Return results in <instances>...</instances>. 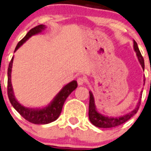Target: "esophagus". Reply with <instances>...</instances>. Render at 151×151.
<instances>
[{
  "label": "esophagus",
  "mask_w": 151,
  "mask_h": 151,
  "mask_svg": "<svg viewBox=\"0 0 151 151\" xmlns=\"http://www.w3.org/2000/svg\"><path fill=\"white\" fill-rule=\"evenodd\" d=\"M85 83V79L84 77H79L77 79V83H78L79 86H83Z\"/></svg>",
  "instance_id": "esophagus-1"
}]
</instances>
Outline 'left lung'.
Returning <instances> with one entry per match:
<instances>
[{
  "label": "left lung",
  "mask_w": 151,
  "mask_h": 151,
  "mask_svg": "<svg viewBox=\"0 0 151 151\" xmlns=\"http://www.w3.org/2000/svg\"><path fill=\"white\" fill-rule=\"evenodd\" d=\"M133 48H134V50L136 51V56H137L139 63L142 65V69L145 70V62H144V59L142 57V54H141L139 47H138L137 43H136L135 40H133ZM143 81L144 85H145V77H144ZM142 91L140 93L141 96L139 100V102L137 103V105H136V108L133 110L130 111L129 113H127L126 115H121L119 117H109L100 113L97 110L94 95H93L92 92L90 91L89 107H88V118H89V121L93 125H95V127H98L100 128H112L115 127H118L119 125L125 123L129 119H130L133 115H136V112L139 110V106H140L141 103V98H142Z\"/></svg>",
  "instance_id": "1"
}]
</instances>
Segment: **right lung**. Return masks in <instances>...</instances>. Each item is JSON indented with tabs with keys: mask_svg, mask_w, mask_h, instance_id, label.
I'll list each match as a JSON object with an SVG mask.
<instances>
[{
	"mask_svg": "<svg viewBox=\"0 0 151 151\" xmlns=\"http://www.w3.org/2000/svg\"><path fill=\"white\" fill-rule=\"evenodd\" d=\"M45 25L40 24L32 28L27 33L26 36L18 42L16 47L15 49V52L18 50L21 46L29 39L31 36L34 35L41 33L44 29H45ZM12 63H13V56L9 63V68H8V83H7V92L9 101L12 105L15 110L20 114L23 118H24L27 121L35 124H47L56 121L60 116V113L63 109V104L67 99L69 95L73 91L77 88V83L76 80H73L71 82L68 83L63 88L59 91V93L53 98V99L50 101V104L45 107L42 108H29L24 106L23 105L18 102L15 98L13 92L12 83H11V74H12Z\"/></svg>",
	"mask_w": 151,
	"mask_h": 151,
	"instance_id": "1",
	"label": "right lung"
}]
</instances>
